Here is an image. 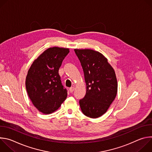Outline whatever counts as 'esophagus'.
Here are the masks:
<instances>
[{
	"instance_id": "obj_1",
	"label": "esophagus",
	"mask_w": 152,
	"mask_h": 152,
	"mask_svg": "<svg viewBox=\"0 0 152 152\" xmlns=\"http://www.w3.org/2000/svg\"><path fill=\"white\" fill-rule=\"evenodd\" d=\"M74 90H75V87H74V86H72V87L70 88V93H73V92L74 91Z\"/></svg>"
}]
</instances>
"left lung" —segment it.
I'll use <instances>...</instances> for the list:
<instances>
[{"instance_id":"1","label":"left lung","mask_w":152,"mask_h":152,"mask_svg":"<svg viewBox=\"0 0 152 152\" xmlns=\"http://www.w3.org/2000/svg\"><path fill=\"white\" fill-rule=\"evenodd\" d=\"M83 69L86 92L79 100L83 114L96 118L103 115L115 99L118 84L115 73L107 59L91 49H75Z\"/></svg>"}]
</instances>
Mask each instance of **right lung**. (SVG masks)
Instances as JSON below:
<instances>
[{
  "label": "right lung",
  "instance_id": "add662e5",
  "mask_svg": "<svg viewBox=\"0 0 152 152\" xmlns=\"http://www.w3.org/2000/svg\"><path fill=\"white\" fill-rule=\"evenodd\" d=\"M69 49L50 48L32 63L26 78L29 97L37 109L49 114L66 99L67 91L62 85L59 69Z\"/></svg>",
  "mask_w": 152,
  "mask_h": 152
}]
</instances>
